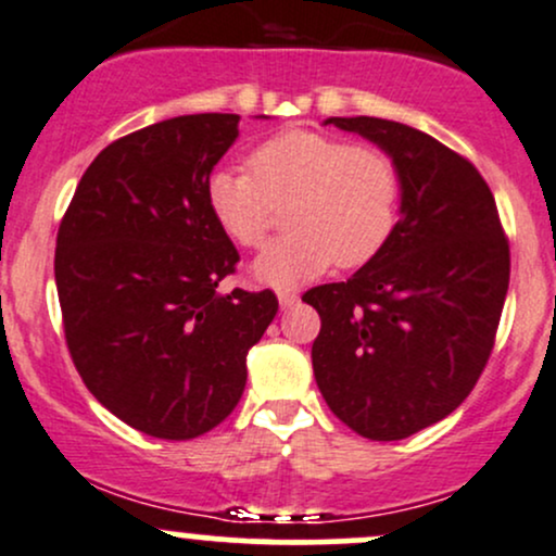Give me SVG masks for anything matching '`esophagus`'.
I'll use <instances>...</instances> for the list:
<instances>
[{
	"mask_svg": "<svg viewBox=\"0 0 556 556\" xmlns=\"http://www.w3.org/2000/svg\"><path fill=\"white\" fill-rule=\"evenodd\" d=\"M278 302H280V307L289 309V307H294V304H299V294H296V291H291V289H280L278 291Z\"/></svg>",
	"mask_w": 556,
	"mask_h": 556,
	"instance_id": "34e87169",
	"label": "esophagus"
}]
</instances>
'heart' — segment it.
I'll return each mask as SVG.
<instances>
[{"mask_svg": "<svg viewBox=\"0 0 556 556\" xmlns=\"http://www.w3.org/2000/svg\"><path fill=\"white\" fill-rule=\"evenodd\" d=\"M247 170H215L207 207L230 241L260 249L286 204L289 226L254 262L270 286H296L330 265L362 267L389 244L399 223L402 176L370 143L317 130H286L252 149Z\"/></svg>", "mask_w": 556, "mask_h": 556, "instance_id": "heart-1", "label": "heart"}]
</instances>
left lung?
<instances>
[{
	"label": "left lung",
	"mask_w": 556,
	"mask_h": 556,
	"mask_svg": "<svg viewBox=\"0 0 556 556\" xmlns=\"http://www.w3.org/2000/svg\"><path fill=\"white\" fill-rule=\"evenodd\" d=\"M378 143L402 176V217L383 252L302 299L320 315L312 344L330 413L370 441L444 420L476 389L509 286V241L470 160L380 117H328Z\"/></svg>",
	"instance_id": "1"
}]
</instances>
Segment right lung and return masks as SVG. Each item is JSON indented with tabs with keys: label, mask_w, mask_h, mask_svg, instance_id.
<instances>
[{
	"label": "right lung",
	"mask_w": 556,
	"mask_h": 556,
	"mask_svg": "<svg viewBox=\"0 0 556 556\" xmlns=\"http://www.w3.org/2000/svg\"><path fill=\"white\" fill-rule=\"evenodd\" d=\"M236 136L239 115L202 112L112 141L58 230L73 365L99 404L154 439H197L233 413L247 352L278 312L270 289L217 291L239 252L204 189Z\"/></svg>",
	"instance_id": "right-lung-1"
}]
</instances>
